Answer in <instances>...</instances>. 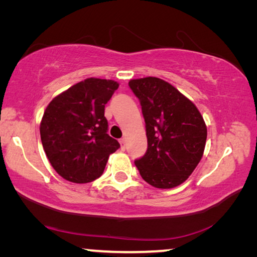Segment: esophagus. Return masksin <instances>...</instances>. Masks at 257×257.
Listing matches in <instances>:
<instances>
[{"label":"esophagus","instance_id":"esophagus-1","mask_svg":"<svg viewBox=\"0 0 257 257\" xmlns=\"http://www.w3.org/2000/svg\"><path fill=\"white\" fill-rule=\"evenodd\" d=\"M125 146H127V143H125L124 139H121V141H120V147H121V150L124 151V150H125Z\"/></svg>","mask_w":257,"mask_h":257}]
</instances>
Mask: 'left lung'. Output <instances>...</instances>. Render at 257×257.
<instances>
[{
    "mask_svg": "<svg viewBox=\"0 0 257 257\" xmlns=\"http://www.w3.org/2000/svg\"><path fill=\"white\" fill-rule=\"evenodd\" d=\"M146 123L147 151L135 161L143 179L161 189L181 185L201 161L207 128L196 105L168 81L132 79Z\"/></svg>",
    "mask_w": 257,
    "mask_h": 257,
    "instance_id": "8db88e82",
    "label": "left lung"
}]
</instances>
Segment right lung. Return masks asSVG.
I'll use <instances>...</instances> for the list:
<instances>
[{
    "label": "right lung",
    "mask_w": 257,
    "mask_h": 257,
    "mask_svg": "<svg viewBox=\"0 0 257 257\" xmlns=\"http://www.w3.org/2000/svg\"><path fill=\"white\" fill-rule=\"evenodd\" d=\"M119 84L114 80L87 78L55 96L41 121L42 144L59 175L75 184H86L105 169L118 141L106 134L104 107Z\"/></svg>",
    "instance_id": "right-lung-1"
}]
</instances>
